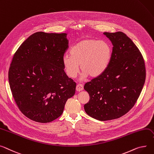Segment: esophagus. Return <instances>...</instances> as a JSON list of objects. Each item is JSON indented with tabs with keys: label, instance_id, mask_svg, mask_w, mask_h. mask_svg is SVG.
Returning a JSON list of instances; mask_svg holds the SVG:
<instances>
[{
	"label": "esophagus",
	"instance_id": "esophagus-1",
	"mask_svg": "<svg viewBox=\"0 0 154 154\" xmlns=\"http://www.w3.org/2000/svg\"><path fill=\"white\" fill-rule=\"evenodd\" d=\"M84 90V86L82 84H77L76 86V90L77 91H80Z\"/></svg>",
	"mask_w": 154,
	"mask_h": 154
}]
</instances>
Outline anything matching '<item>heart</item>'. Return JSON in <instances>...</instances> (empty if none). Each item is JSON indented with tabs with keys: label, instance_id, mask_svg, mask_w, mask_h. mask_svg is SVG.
<instances>
[{
	"label": "heart",
	"instance_id": "b5f03b06",
	"mask_svg": "<svg viewBox=\"0 0 154 154\" xmlns=\"http://www.w3.org/2000/svg\"><path fill=\"white\" fill-rule=\"evenodd\" d=\"M112 53V47L106 41L85 39L70 49V56H63V64L70 78L77 76L79 66L84 78L88 75L91 78H97L103 75L108 68Z\"/></svg>",
	"mask_w": 154,
	"mask_h": 154
}]
</instances>
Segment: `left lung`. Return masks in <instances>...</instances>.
Instances as JSON below:
<instances>
[{"label": "left lung", "mask_w": 154, "mask_h": 154, "mask_svg": "<svg viewBox=\"0 0 154 154\" xmlns=\"http://www.w3.org/2000/svg\"><path fill=\"white\" fill-rule=\"evenodd\" d=\"M103 34L113 46L109 66L103 75L84 86L90 96L85 111L99 121L127 113L135 105L146 80L144 58L132 41L121 32Z\"/></svg>", "instance_id": "obj_1"}]
</instances>
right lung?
<instances>
[{
    "instance_id": "1",
    "label": "right lung",
    "mask_w": 154,
    "mask_h": 154,
    "mask_svg": "<svg viewBox=\"0 0 154 154\" xmlns=\"http://www.w3.org/2000/svg\"><path fill=\"white\" fill-rule=\"evenodd\" d=\"M67 34L37 32L15 53L8 71L12 95L22 113L36 122H49L63 114L76 84L64 72L63 57Z\"/></svg>"
}]
</instances>
